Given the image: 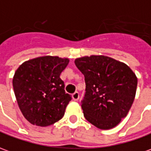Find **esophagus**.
<instances>
[{"instance_id":"34e87169","label":"esophagus","mask_w":151,"mask_h":151,"mask_svg":"<svg viewBox=\"0 0 151 151\" xmlns=\"http://www.w3.org/2000/svg\"><path fill=\"white\" fill-rule=\"evenodd\" d=\"M72 97H73V101H78L79 99V93L78 91H75L74 93L72 95Z\"/></svg>"}]
</instances>
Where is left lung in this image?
Listing matches in <instances>:
<instances>
[{
  "instance_id": "left-lung-1",
  "label": "left lung",
  "mask_w": 151,
  "mask_h": 151,
  "mask_svg": "<svg viewBox=\"0 0 151 151\" xmlns=\"http://www.w3.org/2000/svg\"><path fill=\"white\" fill-rule=\"evenodd\" d=\"M85 78L81 106L84 117L100 129H110L127 116L134 101L137 78L127 65L105 55L78 58Z\"/></svg>"
}]
</instances>
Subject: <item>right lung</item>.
I'll return each instance as SVG.
<instances>
[{
    "mask_svg": "<svg viewBox=\"0 0 151 151\" xmlns=\"http://www.w3.org/2000/svg\"><path fill=\"white\" fill-rule=\"evenodd\" d=\"M69 60L42 56L25 61L13 78V87L24 118L33 125L46 127L63 118L72 100L60 75Z\"/></svg>",
    "mask_w": 151,
    "mask_h": 151,
    "instance_id": "1",
    "label": "right lung"
}]
</instances>
